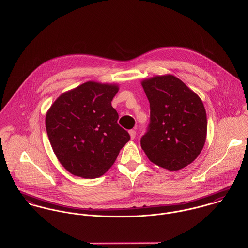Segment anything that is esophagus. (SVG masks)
Here are the masks:
<instances>
[{
    "label": "esophagus",
    "instance_id": "obj_1",
    "mask_svg": "<svg viewBox=\"0 0 248 248\" xmlns=\"http://www.w3.org/2000/svg\"><path fill=\"white\" fill-rule=\"evenodd\" d=\"M129 134H130V137H131L132 140H134L136 138V131L135 130H130Z\"/></svg>",
    "mask_w": 248,
    "mask_h": 248
}]
</instances>
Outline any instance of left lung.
Returning a JSON list of instances; mask_svg holds the SVG:
<instances>
[{
  "mask_svg": "<svg viewBox=\"0 0 248 248\" xmlns=\"http://www.w3.org/2000/svg\"><path fill=\"white\" fill-rule=\"evenodd\" d=\"M151 116L140 146L156 165L176 171L190 164L202 151L206 111L200 96L173 75L155 76L141 83Z\"/></svg>",
  "mask_w": 248,
  "mask_h": 248,
  "instance_id": "left-lung-1",
  "label": "left lung"
}]
</instances>
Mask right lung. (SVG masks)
Listing matches in <instances>:
<instances>
[{
	"mask_svg": "<svg viewBox=\"0 0 248 248\" xmlns=\"http://www.w3.org/2000/svg\"><path fill=\"white\" fill-rule=\"evenodd\" d=\"M115 85L86 82L62 94L46 116L55 155L71 174L93 179L114 163L129 133L117 123L111 101Z\"/></svg>",
	"mask_w": 248,
	"mask_h": 248,
	"instance_id": "add662e5",
	"label": "right lung"
}]
</instances>
